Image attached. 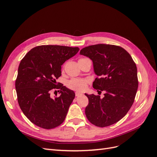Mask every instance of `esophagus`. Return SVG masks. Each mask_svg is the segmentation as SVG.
I'll return each mask as SVG.
<instances>
[{
  "mask_svg": "<svg viewBox=\"0 0 157 157\" xmlns=\"http://www.w3.org/2000/svg\"><path fill=\"white\" fill-rule=\"evenodd\" d=\"M80 95H82V93H80V92H77L75 93V96H80Z\"/></svg>",
  "mask_w": 157,
  "mask_h": 157,
  "instance_id": "esophagus-1",
  "label": "esophagus"
}]
</instances>
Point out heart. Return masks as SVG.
I'll use <instances>...</instances> for the list:
<instances>
[{
    "label": "heart",
    "instance_id": "heart-1",
    "mask_svg": "<svg viewBox=\"0 0 157 157\" xmlns=\"http://www.w3.org/2000/svg\"><path fill=\"white\" fill-rule=\"evenodd\" d=\"M90 80L88 78H72L67 82V86L78 92H83L86 89Z\"/></svg>",
    "mask_w": 157,
    "mask_h": 157
}]
</instances>
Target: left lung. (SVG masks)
Instances as JSON below:
<instances>
[{"label": "left lung", "mask_w": 157, "mask_h": 157, "mask_svg": "<svg viewBox=\"0 0 157 157\" xmlns=\"http://www.w3.org/2000/svg\"><path fill=\"white\" fill-rule=\"evenodd\" d=\"M80 54L93 61L98 77L93 87L101 93L85 94L89 103L85 109L88 120L98 127L111 126L119 121L130 110L138 88L137 67L128 52L119 46L98 44L82 48Z\"/></svg>", "instance_id": "obj_1"}]
</instances>
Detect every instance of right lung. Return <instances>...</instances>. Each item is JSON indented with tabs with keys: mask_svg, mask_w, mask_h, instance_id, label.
I'll return each mask as SVG.
<instances>
[{
	"mask_svg": "<svg viewBox=\"0 0 157 157\" xmlns=\"http://www.w3.org/2000/svg\"><path fill=\"white\" fill-rule=\"evenodd\" d=\"M78 47L41 45L32 48L18 67L16 80L17 101L23 114L33 124L52 129L62 124L75 94L56 82L61 75V65L77 54ZM59 89L60 96L50 97Z\"/></svg>",
	"mask_w": 157,
	"mask_h": 157,
	"instance_id": "1",
	"label": "right lung"
}]
</instances>
